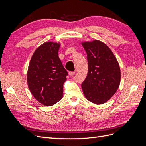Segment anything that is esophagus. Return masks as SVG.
<instances>
[{
  "label": "esophagus",
  "instance_id": "34e87169",
  "mask_svg": "<svg viewBox=\"0 0 146 146\" xmlns=\"http://www.w3.org/2000/svg\"><path fill=\"white\" fill-rule=\"evenodd\" d=\"M75 74H76V72H69V76H71V77L74 76V75H75Z\"/></svg>",
  "mask_w": 146,
  "mask_h": 146
}]
</instances>
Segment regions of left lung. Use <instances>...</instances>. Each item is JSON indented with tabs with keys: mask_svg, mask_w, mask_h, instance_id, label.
Segmentation results:
<instances>
[{
	"mask_svg": "<svg viewBox=\"0 0 146 146\" xmlns=\"http://www.w3.org/2000/svg\"><path fill=\"white\" fill-rule=\"evenodd\" d=\"M87 54L88 71L82 83L84 96L93 104H104L116 93L121 82L116 58L105 43L99 40L83 42Z\"/></svg>",
	"mask_w": 146,
	"mask_h": 146,
	"instance_id": "obj_1",
	"label": "left lung"
}]
</instances>
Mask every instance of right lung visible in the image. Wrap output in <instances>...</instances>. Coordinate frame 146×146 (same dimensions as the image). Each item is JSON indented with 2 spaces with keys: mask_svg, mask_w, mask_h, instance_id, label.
<instances>
[{
  "mask_svg": "<svg viewBox=\"0 0 146 146\" xmlns=\"http://www.w3.org/2000/svg\"><path fill=\"white\" fill-rule=\"evenodd\" d=\"M60 44L46 42L38 47L31 58L27 83L39 103L52 106L61 99L68 72L59 58Z\"/></svg>",
  "mask_w": 146,
  "mask_h": 146,
  "instance_id": "add662e5",
  "label": "right lung"
}]
</instances>
